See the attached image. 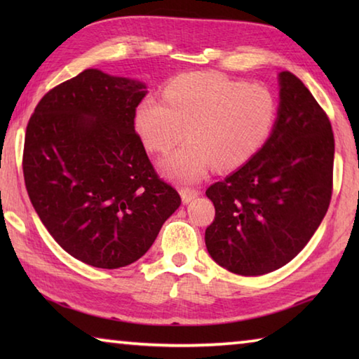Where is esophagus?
<instances>
[{
	"mask_svg": "<svg viewBox=\"0 0 359 359\" xmlns=\"http://www.w3.org/2000/svg\"><path fill=\"white\" fill-rule=\"evenodd\" d=\"M199 193H201V191H199L198 188H188V187L180 188V196H182V201H184V204L190 203L191 199L199 196Z\"/></svg>",
	"mask_w": 359,
	"mask_h": 359,
	"instance_id": "34e87169",
	"label": "esophagus"
}]
</instances>
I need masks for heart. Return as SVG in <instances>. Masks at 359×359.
<instances>
[{"label":"heart","instance_id":"obj_1","mask_svg":"<svg viewBox=\"0 0 359 359\" xmlns=\"http://www.w3.org/2000/svg\"><path fill=\"white\" fill-rule=\"evenodd\" d=\"M276 96L263 85H248L215 72H191L168 85L165 101L149 96L136 109V130L145 147L168 151L185 136L190 141L163 158L166 177L191 184L212 166L228 171L245 165L272 135Z\"/></svg>","mask_w":359,"mask_h":359}]
</instances>
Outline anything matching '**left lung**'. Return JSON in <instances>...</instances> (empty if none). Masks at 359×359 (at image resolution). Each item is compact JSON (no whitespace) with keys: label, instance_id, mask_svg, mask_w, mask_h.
<instances>
[{"label":"left lung","instance_id":"obj_1","mask_svg":"<svg viewBox=\"0 0 359 359\" xmlns=\"http://www.w3.org/2000/svg\"><path fill=\"white\" fill-rule=\"evenodd\" d=\"M278 82L280 106L269 139L205 190L215 205L205 247L215 263L239 276H263L290 263L331 203V121L294 74L282 71Z\"/></svg>","mask_w":359,"mask_h":359}]
</instances>
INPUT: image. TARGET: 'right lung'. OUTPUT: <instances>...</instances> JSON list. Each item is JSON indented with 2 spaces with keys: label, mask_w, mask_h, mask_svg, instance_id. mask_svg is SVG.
I'll use <instances>...</instances> for the list:
<instances>
[{
  "label": "right lung",
  "mask_w": 359,
  "mask_h": 359,
  "mask_svg": "<svg viewBox=\"0 0 359 359\" xmlns=\"http://www.w3.org/2000/svg\"><path fill=\"white\" fill-rule=\"evenodd\" d=\"M145 85L100 69L53 87L29 117L23 177L63 250L101 269L135 263L180 205L135 130Z\"/></svg>",
  "instance_id": "right-lung-1"
}]
</instances>
